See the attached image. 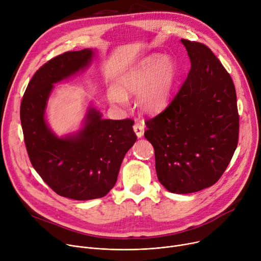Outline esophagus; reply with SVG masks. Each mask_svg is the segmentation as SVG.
<instances>
[{"mask_svg": "<svg viewBox=\"0 0 261 261\" xmlns=\"http://www.w3.org/2000/svg\"><path fill=\"white\" fill-rule=\"evenodd\" d=\"M133 130H134L135 134L137 135V137L140 138L143 135V133H144V126L142 124H140V123H136L133 126Z\"/></svg>", "mask_w": 261, "mask_h": 261, "instance_id": "obj_1", "label": "esophagus"}]
</instances>
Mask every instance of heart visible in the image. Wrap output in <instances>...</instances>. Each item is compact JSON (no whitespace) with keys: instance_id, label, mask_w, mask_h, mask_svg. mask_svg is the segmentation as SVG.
<instances>
[{"instance_id":"b5f03b06","label":"heart","mask_w":261,"mask_h":261,"mask_svg":"<svg viewBox=\"0 0 261 261\" xmlns=\"http://www.w3.org/2000/svg\"><path fill=\"white\" fill-rule=\"evenodd\" d=\"M176 67L169 57L153 55L141 60L119 79L117 92L110 101L121 106L128 96H138L137 103L145 113H156L163 108L171 95Z\"/></svg>"}]
</instances>
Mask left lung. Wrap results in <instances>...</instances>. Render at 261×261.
Masks as SVG:
<instances>
[{
    "label": "left lung",
    "mask_w": 261,
    "mask_h": 261,
    "mask_svg": "<svg viewBox=\"0 0 261 261\" xmlns=\"http://www.w3.org/2000/svg\"><path fill=\"white\" fill-rule=\"evenodd\" d=\"M191 69L169 105L145 121L159 181L171 193L211 187L238 145L237 93L229 73L204 44L181 39Z\"/></svg>",
    "instance_id": "obj_1"
}]
</instances>
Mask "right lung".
I'll list each match as a JSON object with an SVG mask.
<instances>
[{
  "mask_svg": "<svg viewBox=\"0 0 261 261\" xmlns=\"http://www.w3.org/2000/svg\"><path fill=\"white\" fill-rule=\"evenodd\" d=\"M93 57L94 51L86 48L49 60L34 74L20 104L33 167L57 194L74 200L100 198L113 189L123 159L137 139L133 120H103L94 107L75 134L58 137L47 126L45 108L54 85L86 69Z\"/></svg>",
  "mask_w": 261,
  "mask_h": 261,
  "instance_id": "add662e5",
  "label": "right lung"
}]
</instances>
